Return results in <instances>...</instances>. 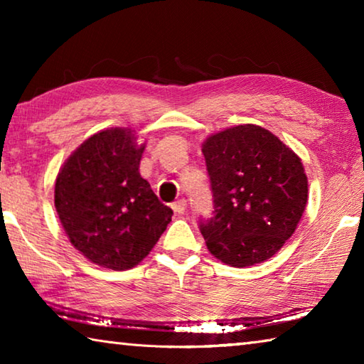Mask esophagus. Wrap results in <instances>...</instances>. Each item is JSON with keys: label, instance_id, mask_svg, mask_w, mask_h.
<instances>
[{"label": "esophagus", "instance_id": "34e87169", "mask_svg": "<svg viewBox=\"0 0 364 364\" xmlns=\"http://www.w3.org/2000/svg\"><path fill=\"white\" fill-rule=\"evenodd\" d=\"M171 208H173L176 213H184V210H186V199H184V197H181V199L175 200L173 204H171Z\"/></svg>", "mask_w": 364, "mask_h": 364}]
</instances>
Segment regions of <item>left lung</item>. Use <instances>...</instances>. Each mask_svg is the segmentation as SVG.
Returning <instances> with one entry per match:
<instances>
[{"label": "left lung", "instance_id": "1", "mask_svg": "<svg viewBox=\"0 0 364 364\" xmlns=\"http://www.w3.org/2000/svg\"><path fill=\"white\" fill-rule=\"evenodd\" d=\"M202 152L213 213L199 220V230L210 254L237 268L268 260L305 210L308 181L300 159L250 123L213 134Z\"/></svg>", "mask_w": 364, "mask_h": 364}]
</instances>
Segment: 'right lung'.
<instances>
[{"label": "right lung", "mask_w": 364, "mask_h": 364, "mask_svg": "<svg viewBox=\"0 0 364 364\" xmlns=\"http://www.w3.org/2000/svg\"><path fill=\"white\" fill-rule=\"evenodd\" d=\"M144 146L110 128L93 134L60 168L54 205L75 249L100 267L138 264L167 230L173 210L139 175Z\"/></svg>", "instance_id": "obj_1"}]
</instances>
